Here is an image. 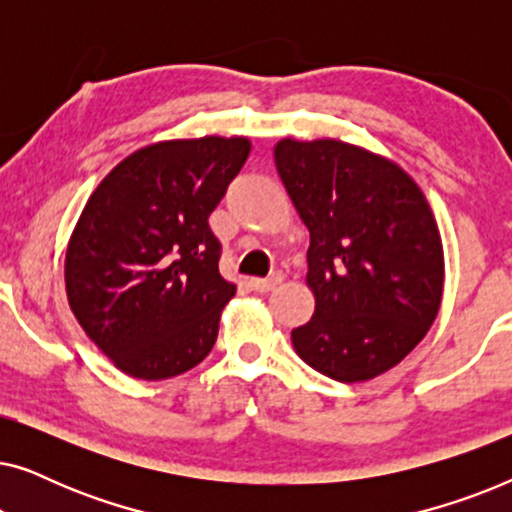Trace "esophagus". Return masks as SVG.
Segmentation results:
<instances>
[{
  "label": "esophagus",
  "mask_w": 512,
  "mask_h": 512,
  "mask_svg": "<svg viewBox=\"0 0 512 512\" xmlns=\"http://www.w3.org/2000/svg\"><path fill=\"white\" fill-rule=\"evenodd\" d=\"M279 282H282V277H279V275H272V277H265V279L254 277V279H249V286L258 293H268V291L275 289Z\"/></svg>",
  "instance_id": "esophagus-1"
}]
</instances>
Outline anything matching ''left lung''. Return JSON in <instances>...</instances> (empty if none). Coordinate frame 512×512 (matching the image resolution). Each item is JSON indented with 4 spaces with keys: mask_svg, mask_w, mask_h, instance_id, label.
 Masks as SVG:
<instances>
[{
    "mask_svg": "<svg viewBox=\"0 0 512 512\" xmlns=\"http://www.w3.org/2000/svg\"><path fill=\"white\" fill-rule=\"evenodd\" d=\"M275 165L310 230L314 314L291 331L293 349L331 380H373L440 310L445 258L429 202L394 160L340 139H279Z\"/></svg>",
    "mask_w": 512,
    "mask_h": 512,
    "instance_id": "8db88e82",
    "label": "left lung"
}]
</instances>
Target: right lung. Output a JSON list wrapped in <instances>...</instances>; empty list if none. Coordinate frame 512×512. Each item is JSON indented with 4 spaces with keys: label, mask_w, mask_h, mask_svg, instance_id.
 <instances>
[{
    "label": "right lung",
    "mask_w": 512,
    "mask_h": 512,
    "mask_svg": "<svg viewBox=\"0 0 512 512\" xmlns=\"http://www.w3.org/2000/svg\"><path fill=\"white\" fill-rule=\"evenodd\" d=\"M247 137L170 139L123 158L67 244L76 321L137 380H167L212 352L235 284L219 272L209 214L247 163Z\"/></svg>",
    "instance_id": "1"
}]
</instances>
